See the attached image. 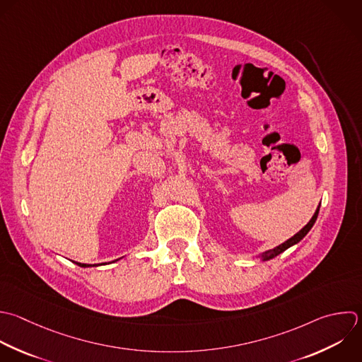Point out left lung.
Masks as SVG:
<instances>
[{
	"label": "left lung",
	"mask_w": 362,
	"mask_h": 362,
	"mask_svg": "<svg viewBox=\"0 0 362 362\" xmlns=\"http://www.w3.org/2000/svg\"><path fill=\"white\" fill-rule=\"evenodd\" d=\"M318 211H320V206L315 209V212H314L313 218L308 221V223H307L301 230H298L294 236H291L290 239H287V240L283 242L281 245H279V246H276V247H273V249H270V250H267V252H263L262 255H259V257H262V260H270V259L276 257L277 255L283 253V252H284L286 249H288L290 246L298 243V242L308 233V230L313 228V225H314V222H315V219H317V216H318Z\"/></svg>",
	"instance_id": "8db88e82"
}]
</instances>
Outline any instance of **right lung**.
Segmentation results:
<instances>
[{"label": "right lung", "instance_id": "add662e5", "mask_svg": "<svg viewBox=\"0 0 362 362\" xmlns=\"http://www.w3.org/2000/svg\"><path fill=\"white\" fill-rule=\"evenodd\" d=\"M76 264L81 266V267H90V264H86V263H79V262H76ZM93 266H95V264H93Z\"/></svg>", "mask_w": 362, "mask_h": 362}]
</instances>
